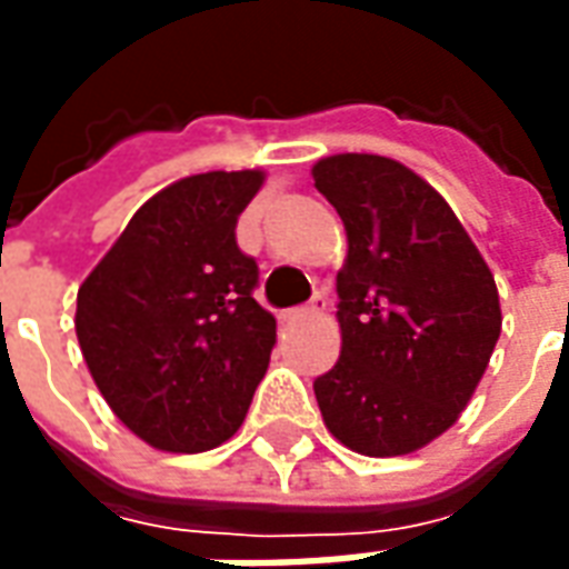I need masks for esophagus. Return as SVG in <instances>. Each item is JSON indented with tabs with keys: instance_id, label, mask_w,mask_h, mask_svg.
<instances>
[{
	"instance_id": "1",
	"label": "esophagus",
	"mask_w": 569,
	"mask_h": 569,
	"mask_svg": "<svg viewBox=\"0 0 569 569\" xmlns=\"http://www.w3.org/2000/svg\"><path fill=\"white\" fill-rule=\"evenodd\" d=\"M326 308H329V298H326V292L320 289V292H313V298H310L308 305L286 310L283 320H298V317H308V313H322Z\"/></svg>"
}]
</instances>
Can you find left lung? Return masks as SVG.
Wrapping results in <instances>:
<instances>
[{
    "mask_svg": "<svg viewBox=\"0 0 569 569\" xmlns=\"http://www.w3.org/2000/svg\"><path fill=\"white\" fill-rule=\"evenodd\" d=\"M313 186L347 231L341 357L313 381L335 439L366 457L429 445L460 418L500 338L493 273L436 188L381 154H332Z\"/></svg>",
    "mask_w": 569,
    "mask_h": 569,
    "instance_id": "obj_1",
    "label": "left lung"
}]
</instances>
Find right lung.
<instances>
[{
	"mask_svg": "<svg viewBox=\"0 0 569 569\" xmlns=\"http://www.w3.org/2000/svg\"><path fill=\"white\" fill-rule=\"evenodd\" d=\"M261 179L212 170L167 186L81 283L76 335L93 383L151 448L231 439L268 371L277 320L252 296L259 264L234 234Z\"/></svg>",
	"mask_w": 569,
	"mask_h": 569,
	"instance_id": "right-lung-1",
	"label": "right lung"
}]
</instances>
